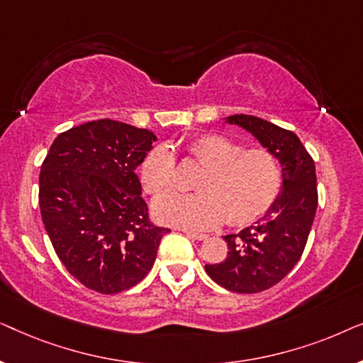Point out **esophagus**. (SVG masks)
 <instances>
[{"label":"esophagus","instance_id":"34e87169","mask_svg":"<svg viewBox=\"0 0 363 363\" xmlns=\"http://www.w3.org/2000/svg\"><path fill=\"white\" fill-rule=\"evenodd\" d=\"M188 238H191V240H196V241H205L206 240V235L205 233H193V231H185Z\"/></svg>","mask_w":363,"mask_h":363}]
</instances>
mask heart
<instances>
[{
	"mask_svg": "<svg viewBox=\"0 0 363 363\" xmlns=\"http://www.w3.org/2000/svg\"><path fill=\"white\" fill-rule=\"evenodd\" d=\"M188 153L205 168L193 195L170 191L153 201V215L165 225L185 230H210L226 220L246 226L269 210L279 195L282 172L267 148L245 150L225 135L206 133L188 143ZM175 158L167 147L147 153L140 167L142 185L158 195L175 183Z\"/></svg>",
	"mask_w": 363,
	"mask_h": 363,
	"instance_id": "heart-1",
	"label": "heart"
}]
</instances>
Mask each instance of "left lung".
<instances>
[{
    "label": "left lung",
    "instance_id": "left-lung-1",
    "mask_svg": "<svg viewBox=\"0 0 363 363\" xmlns=\"http://www.w3.org/2000/svg\"><path fill=\"white\" fill-rule=\"evenodd\" d=\"M225 121L245 128L274 153L282 172L279 195L264 216L238 235H226V259L205 266L225 289L255 294L284 279L301 259L317 210L315 165L294 132L245 113Z\"/></svg>",
    "mask_w": 363,
    "mask_h": 363
}]
</instances>
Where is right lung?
<instances>
[{"instance_id": "1", "label": "right lung", "mask_w": 363, "mask_h": 363, "mask_svg": "<svg viewBox=\"0 0 363 363\" xmlns=\"http://www.w3.org/2000/svg\"><path fill=\"white\" fill-rule=\"evenodd\" d=\"M157 135L101 118L59 133L39 175V206L54 251L89 289L117 294L152 269L168 228L148 220L137 167Z\"/></svg>"}]
</instances>
